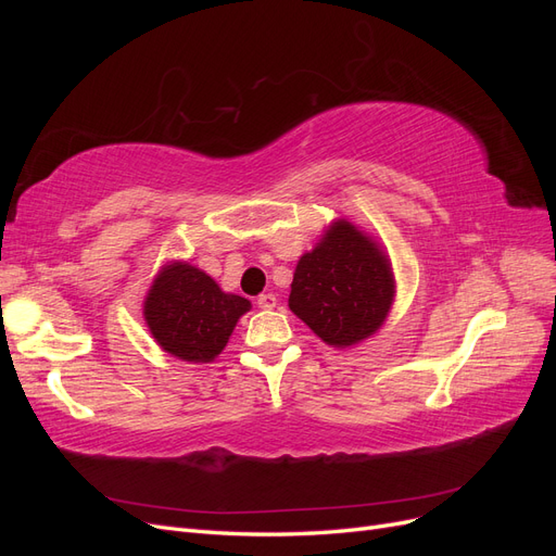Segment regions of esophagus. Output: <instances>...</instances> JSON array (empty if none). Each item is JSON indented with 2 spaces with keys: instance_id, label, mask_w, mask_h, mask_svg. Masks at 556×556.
I'll use <instances>...</instances> for the list:
<instances>
[{
  "instance_id": "esophagus-1",
  "label": "esophagus",
  "mask_w": 556,
  "mask_h": 556,
  "mask_svg": "<svg viewBox=\"0 0 556 556\" xmlns=\"http://www.w3.org/2000/svg\"><path fill=\"white\" fill-rule=\"evenodd\" d=\"M257 306H260V308H264V311H271V308H276V294H271V292H264V294H260V296H257Z\"/></svg>"
}]
</instances>
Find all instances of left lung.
<instances>
[{"label":"left lung","instance_id":"1","mask_svg":"<svg viewBox=\"0 0 556 556\" xmlns=\"http://www.w3.org/2000/svg\"><path fill=\"white\" fill-rule=\"evenodd\" d=\"M394 278L376 243L350 223H336L299 260L290 308L329 345L371 336L392 306Z\"/></svg>","mask_w":556,"mask_h":556}]
</instances>
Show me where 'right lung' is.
Segmentation results:
<instances>
[{
  "label": "right lung",
  "instance_id": "right-lung-1",
  "mask_svg": "<svg viewBox=\"0 0 556 556\" xmlns=\"http://www.w3.org/2000/svg\"><path fill=\"white\" fill-rule=\"evenodd\" d=\"M250 301L225 294L215 280L190 264L166 266L146 299V323L169 355L211 362L220 355Z\"/></svg>",
  "mask_w": 556,
  "mask_h": 556
}]
</instances>
